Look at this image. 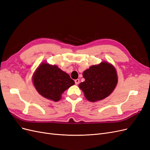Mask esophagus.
<instances>
[{
	"label": "esophagus",
	"mask_w": 150,
	"mask_h": 150,
	"mask_svg": "<svg viewBox=\"0 0 150 150\" xmlns=\"http://www.w3.org/2000/svg\"><path fill=\"white\" fill-rule=\"evenodd\" d=\"M75 84H76V85H77L79 84V79H76L75 81Z\"/></svg>",
	"instance_id": "34e87169"
}]
</instances>
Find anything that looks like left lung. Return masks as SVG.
Instances as JSON below:
<instances>
[{
	"mask_svg": "<svg viewBox=\"0 0 150 150\" xmlns=\"http://www.w3.org/2000/svg\"><path fill=\"white\" fill-rule=\"evenodd\" d=\"M85 81L79 84L87 100L94 102L109 96L117 84L118 77L114 66L107 62L91 66L82 74Z\"/></svg>",
	"mask_w": 150,
	"mask_h": 150,
	"instance_id": "obj_1",
	"label": "left lung"
}]
</instances>
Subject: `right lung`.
Returning <instances> with one entry per match:
<instances>
[{"label": "right lung", "instance_id": "right-lung-1", "mask_svg": "<svg viewBox=\"0 0 150 150\" xmlns=\"http://www.w3.org/2000/svg\"><path fill=\"white\" fill-rule=\"evenodd\" d=\"M33 83L39 94L49 100L58 102L61 94L75 84L68 74L57 66L41 64L33 76Z\"/></svg>", "mask_w": 150, "mask_h": 150}]
</instances>
